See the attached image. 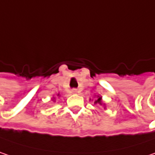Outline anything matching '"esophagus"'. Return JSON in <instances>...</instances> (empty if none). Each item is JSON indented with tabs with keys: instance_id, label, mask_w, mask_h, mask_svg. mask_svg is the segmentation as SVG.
I'll list each match as a JSON object with an SVG mask.
<instances>
[{
	"instance_id": "1",
	"label": "esophagus",
	"mask_w": 155,
	"mask_h": 155,
	"mask_svg": "<svg viewBox=\"0 0 155 155\" xmlns=\"http://www.w3.org/2000/svg\"><path fill=\"white\" fill-rule=\"evenodd\" d=\"M72 93H73V94H78L79 91H78V89H72Z\"/></svg>"
}]
</instances>
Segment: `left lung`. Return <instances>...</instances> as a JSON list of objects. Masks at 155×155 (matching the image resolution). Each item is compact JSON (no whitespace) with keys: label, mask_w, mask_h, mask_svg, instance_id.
<instances>
[{"label":"left lung","mask_w":155,"mask_h":155,"mask_svg":"<svg viewBox=\"0 0 155 155\" xmlns=\"http://www.w3.org/2000/svg\"><path fill=\"white\" fill-rule=\"evenodd\" d=\"M94 104H100V105H102V100H101V96H97V99L95 100Z\"/></svg>","instance_id":"obj_1"}]
</instances>
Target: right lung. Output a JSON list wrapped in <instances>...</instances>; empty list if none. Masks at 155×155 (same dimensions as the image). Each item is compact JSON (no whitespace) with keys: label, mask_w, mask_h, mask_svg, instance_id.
Wrapping results in <instances>:
<instances>
[{"label":"right lung","mask_w":155,"mask_h":155,"mask_svg":"<svg viewBox=\"0 0 155 155\" xmlns=\"http://www.w3.org/2000/svg\"><path fill=\"white\" fill-rule=\"evenodd\" d=\"M57 96H59V94H57Z\"/></svg>","instance_id":"1"}]
</instances>
